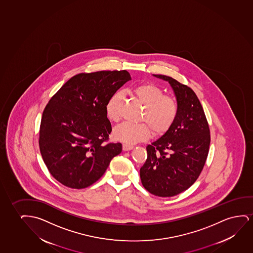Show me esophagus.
<instances>
[{
  "instance_id": "34e87169",
  "label": "esophagus",
  "mask_w": 253,
  "mask_h": 253,
  "mask_svg": "<svg viewBox=\"0 0 253 253\" xmlns=\"http://www.w3.org/2000/svg\"><path fill=\"white\" fill-rule=\"evenodd\" d=\"M133 149H134V146L133 145H129V144H126V143L123 144L124 151H128V150H131Z\"/></svg>"
}]
</instances>
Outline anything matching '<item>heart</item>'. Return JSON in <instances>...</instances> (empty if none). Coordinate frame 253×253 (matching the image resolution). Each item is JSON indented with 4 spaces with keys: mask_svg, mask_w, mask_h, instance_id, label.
<instances>
[{
    "mask_svg": "<svg viewBox=\"0 0 253 253\" xmlns=\"http://www.w3.org/2000/svg\"><path fill=\"white\" fill-rule=\"evenodd\" d=\"M133 93L145 107L142 119L146 124L122 123L113 130V137L126 144H135L148 139L152 128L154 134L163 135L166 133L175 121L178 113L176 102L172 97L164 96L163 90L153 84H143L135 87ZM122 99L121 91H117L105 105L107 118L111 121L119 118L118 107Z\"/></svg>",
    "mask_w": 253,
    "mask_h": 253,
    "instance_id": "b5f03b06",
    "label": "heart"
}]
</instances>
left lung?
Here are the masks:
<instances>
[{"label": "left lung", "mask_w": 253, "mask_h": 253, "mask_svg": "<svg viewBox=\"0 0 253 253\" xmlns=\"http://www.w3.org/2000/svg\"><path fill=\"white\" fill-rule=\"evenodd\" d=\"M153 76L169 83L178 113L169 129L147 146L148 157L140 177L150 194L172 197L187 190L201 174L209 151L210 130L194 90L171 77Z\"/></svg>", "instance_id": "left-lung-1"}]
</instances>
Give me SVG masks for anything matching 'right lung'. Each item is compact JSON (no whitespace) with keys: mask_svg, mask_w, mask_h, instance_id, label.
<instances>
[{"mask_svg":"<svg viewBox=\"0 0 253 253\" xmlns=\"http://www.w3.org/2000/svg\"><path fill=\"white\" fill-rule=\"evenodd\" d=\"M131 80L127 71L80 73L50 99L42 114L40 150L49 172L64 186L84 188L104 174L122 144L103 142L111 132L105 105Z\"/></svg>","mask_w":253,"mask_h":253,"instance_id":"right-lung-1","label":"right lung"}]
</instances>
